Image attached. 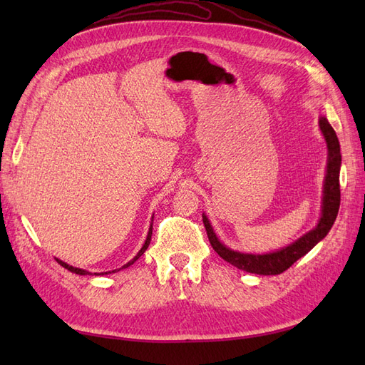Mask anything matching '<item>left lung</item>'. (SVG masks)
I'll list each match as a JSON object with an SVG mask.
<instances>
[{
	"mask_svg": "<svg viewBox=\"0 0 365 365\" xmlns=\"http://www.w3.org/2000/svg\"><path fill=\"white\" fill-rule=\"evenodd\" d=\"M319 128H322L323 135L327 141L329 149V163H327V173L324 181V200H323V216L315 230L309 231L302 239L294 242L292 245L286 247L280 251L269 252V254H244L237 252L224 247L217 240L216 235L213 233L212 227L208 224V219L202 216L204 227L207 231V236L213 250L222 257L225 262L231 263L233 267L244 269L252 274H262V275H277L284 272L292 264L303 257L307 251H311L319 240H322L329 230L332 228L341 202V190H339V168H341V152H339V141L336 137V132L330 126L326 117L319 118Z\"/></svg>",
	"mask_w": 365,
	"mask_h": 365,
	"instance_id": "left-lung-1",
	"label": "left lung"
}]
</instances>
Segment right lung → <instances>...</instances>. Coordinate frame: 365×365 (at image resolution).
<instances>
[{"label": "right lung", "mask_w": 365, "mask_h": 365, "mask_svg": "<svg viewBox=\"0 0 365 365\" xmlns=\"http://www.w3.org/2000/svg\"><path fill=\"white\" fill-rule=\"evenodd\" d=\"M150 237H152V227L149 228V233H148V239H146V242H145V245H143V248L138 251V254H137V256L134 257V259H132L130 262H128L126 264H125V267L123 268H128L129 267V264H132V263H134L140 256H141V254L143 252H145L146 250H148V247H149V244H150ZM56 262L61 264V267H63V268H67L68 271H71V272H76V274H81V275H85V274H90V272H86V271H83V269H79V268H74V267H71V264H67V263H65V262H62V260H59V259H56ZM114 272V271H113Z\"/></svg>", "instance_id": "obj_1"}]
</instances>
